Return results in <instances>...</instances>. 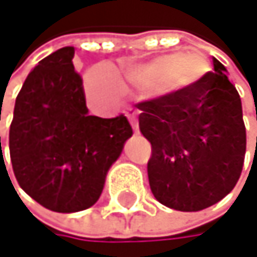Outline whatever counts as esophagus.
Segmentation results:
<instances>
[{
	"label": "esophagus",
	"instance_id": "obj_1",
	"mask_svg": "<svg viewBox=\"0 0 257 257\" xmlns=\"http://www.w3.org/2000/svg\"><path fill=\"white\" fill-rule=\"evenodd\" d=\"M126 117L130 118V121H131V126H133V130H134V133L137 134V133H139V121H137V114H136V112H126Z\"/></svg>",
	"mask_w": 257,
	"mask_h": 257
}]
</instances>
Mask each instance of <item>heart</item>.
<instances>
[{"label":"heart","instance_id":"b5f03b06","mask_svg":"<svg viewBox=\"0 0 257 257\" xmlns=\"http://www.w3.org/2000/svg\"><path fill=\"white\" fill-rule=\"evenodd\" d=\"M210 64L199 50L160 54L146 62H126L120 70L108 73L103 68L91 70L85 77L88 99L99 108L114 106L121 93L180 94L193 89L207 73Z\"/></svg>","mask_w":257,"mask_h":257}]
</instances>
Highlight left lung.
Returning <instances> with one entry per match:
<instances>
[{"mask_svg":"<svg viewBox=\"0 0 257 257\" xmlns=\"http://www.w3.org/2000/svg\"><path fill=\"white\" fill-rule=\"evenodd\" d=\"M225 71L213 59V71L187 93L137 103L140 131L152 146L149 186L169 209H207L241 177L247 146L242 103Z\"/></svg>","mask_w":257,"mask_h":257,"instance_id":"left-lung-1","label":"left lung"}]
</instances>
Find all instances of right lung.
<instances>
[{"mask_svg": "<svg viewBox=\"0 0 257 257\" xmlns=\"http://www.w3.org/2000/svg\"><path fill=\"white\" fill-rule=\"evenodd\" d=\"M73 58L74 47H64L30 71L9 133L16 181L36 203L59 213L97 203L109 168L133 136L124 115L88 114Z\"/></svg>", "mask_w": 257, "mask_h": 257, "instance_id": "obj_1", "label": "right lung"}]
</instances>
